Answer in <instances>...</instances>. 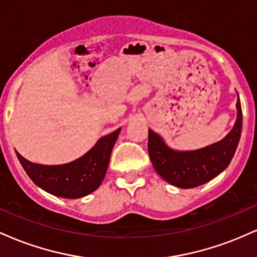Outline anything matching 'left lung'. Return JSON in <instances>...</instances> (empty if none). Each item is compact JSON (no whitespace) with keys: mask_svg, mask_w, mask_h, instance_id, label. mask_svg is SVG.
<instances>
[{"mask_svg":"<svg viewBox=\"0 0 257 257\" xmlns=\"http://www.w3.org/2000/svg\"><path fill=\"white\" fill-rule=\"evenodd\" d=\"M241 106L238 96L237 119L222 140L193 151L169 147L161 135L149 129V155L161 178L180 188H192L210 181L228 167L241 134Z\"/></svg>","mask_w":257,"mask_h":257,"instance_id":"obj_1","label":"left lung"}]
</instances>
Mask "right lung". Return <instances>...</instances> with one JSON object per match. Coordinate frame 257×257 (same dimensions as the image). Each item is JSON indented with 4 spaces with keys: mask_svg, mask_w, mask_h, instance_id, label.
<instances>
[{
    "mask_svg": "<svg viewBox=\"0 0 257 257\" xmlns=\"http://www.w3.org/2000/svg\"><path fill=\"white\" fill-rule=\"evenodd\" d=\"M119 133L120 128L100 138L89 151L70 163L44 166L32 163L18 152L17 157L29 178L46 192L61 198H82L101 185Z\"/></svg>",
    "mask_w": 257,
    "mask_h": 257,
    "instance_id": "1",
    "label": "right lung"
}]
</instances>
